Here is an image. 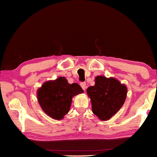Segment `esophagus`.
I'll use <instances>...</instances> for the list:
<instances>
[{
	"mask_svg": "<svg viewBox=\"0 0 157 157\" xmlns=\"http://www.w3.org/2000/svg\"><path fill=\"white\" fill-rule=\"evenodd\" d=\"M81 86L83 90H86V82H81Z\"/></svg>",
	"mask_w": 157,
	"mask_h": 157,
	"instance_id": "34e87169",
	"label": "esophagus"
}]
</instances>
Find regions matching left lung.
Here are the masks:
<instances>
[{"mask_svg": "<svg viewBox=\"0 0 157 157\" xmlns=\"http://www.w3.org/2000/svg\"><path fill=\"white\" fill-rule=\"evenodd\" d=\"M86 91L91 98L93 113L99 119L106 121L123 106L127 89L117 79L99 76L95 79V85L89 86Z\"/></svg>", "mask_w": 157, "mask_h": 157, "instance_id": "1", "label": "left lung"}]
</instances>
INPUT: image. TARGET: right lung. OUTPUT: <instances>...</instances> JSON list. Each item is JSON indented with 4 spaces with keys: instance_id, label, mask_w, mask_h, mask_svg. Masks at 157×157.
Listing matches in <instances>:
<instances>
[{
    "instance_id": "add662e5",
    "label": "right lung",
    "mask_w": 157,
    "mask_h": 157,
    "mask_svg": "<svg viewBox=\"0 0 157 157\" xmlns=\"http://www.w3.org/2000/svg\"><path fill=\"white\" fill-rule=\"evenodd\" d=\"M83 93L78 83H68L64 77L47 81L38 90V103L44 111L54 119H62L69 111L72 98Z\"/></svg>"
}]
</instances>
